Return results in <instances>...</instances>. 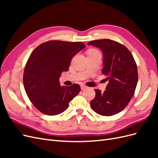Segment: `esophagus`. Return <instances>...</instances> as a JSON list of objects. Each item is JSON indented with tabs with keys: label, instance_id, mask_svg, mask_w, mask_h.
Segmentation results:
<instances>
[{
	"label": "esophagus",
	"instance_id": "obj_1",
	"mask_svg": "<svg viewBox=\"0 0 158 158\" xmlns=\"http://www.w3.org/2000/svg\"><path fill=\"white\" fill-rule=\"evenodd\" d=\"M85 88H87L86 85H81V89H82V90H83V89H85Z\"/></svg>",
	"mask_w": 158,
	"mask_h": 158
}]
</instances>
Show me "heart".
<instances>
[{"mask_svg": "<svg viewBox=\"0 0 158 158\" xmlns=\"http://www.w3.org/2000/svg\"><path fill=\"white\" fill-rule=\"evenodd\" d=\"M98 52V51L95 49H91L88 51V53H91V52Z\"/></svg>", "mask_w": 158, "mask_h": 158, "instance_id": "obj_1", "label": "heart"}]
</instances>
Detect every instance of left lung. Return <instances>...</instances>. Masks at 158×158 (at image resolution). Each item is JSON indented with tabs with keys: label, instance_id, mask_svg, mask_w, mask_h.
I'll use <instances>...</instances> for the list:
<instances>
[{
	"label": "left lung",
	"instance_id": "left-lung-1",
	"mask_svg": "<svg viewBox=\"0 0 158 158\" xmlns=\"http://www.w3.org/2000/svg\"><path fill=\"white\" fill-rule=\"evenodd\" d=\"M103 55L102 73L109 81L103 92L95 89V97L90 102L94 111L103 116H112L125 109L135 94L138 70L134 57L125 46L111 40L89 41Z\"/></svg>",
	"mask_w": 158,
	"mask_h": 158
}]
</instances>
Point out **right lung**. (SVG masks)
Instances as JSON below:
<instances>
[{
  "label": "right lung",
  "mask_w": 158,
  "mask_h": 158,
  "mask_svg": "<svg viewBox=\"0 0 158 158\" xmlns=\"http://www.w3.org/2000/svg\"><path fill=\"white\" fill-rule=\"evenodd\" d=\"M85 47L82 42L54 40L41 44L31 52L23 82L27 97L40 112L47 115L63 113L79 94L80 85L61 86L59 78L69 70L73 56Z\"/></svg>",
  "instance_id": "1"
}]
</instances>
